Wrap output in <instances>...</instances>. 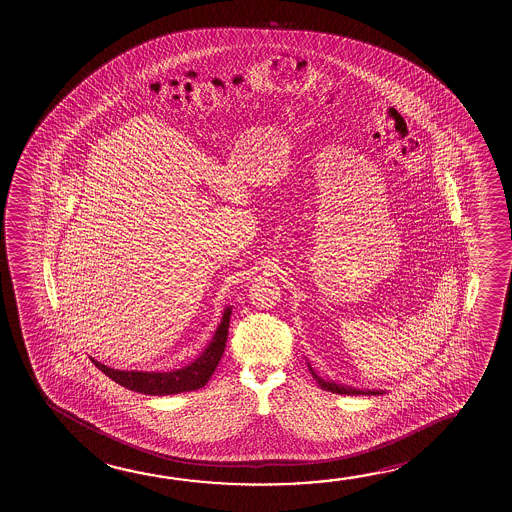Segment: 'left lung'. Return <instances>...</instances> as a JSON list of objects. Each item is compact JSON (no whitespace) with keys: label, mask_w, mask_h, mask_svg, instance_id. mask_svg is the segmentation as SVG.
Masks as SVG:
<instances>
[{"label":"left lung","mask_w":512,"mask_h":512,"mask_svg":"<svg viewBox=\"0 0 512 512\" xmlns=\"http://www.w3.org/2000/svg\"><path fill=\"white\" fill-rule=\"evenodd\" d=\"M310 373H312V377H314V380L318 382L319 387L321 389H325V391H330V393H336V394H382L380 391H361V389H353V387L348 386H339V384H336V382H327V380H323V378L318 377L316 373H314V369L310 368Z\"/></svg>","instance_id":"left-lung-1"}]
</instances>
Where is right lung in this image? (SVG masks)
<instances>
[{
  "label": "right lung",
  "mask_w": 512,
  "mask_h": 512,
  "mask_svg": "<svg viewBox=\"0 0 512 512\" xmlns=\"http://www.w3.org/2000/svg\"><path fill=\"white\" fill-rule=\"evenodd\" d=\"M232 307H227L219 323L214 337L210 339L207 348L196 357L191 364L175 371H119L101 362L93 361L96 368L101 369L107 377L112 378L119 386L126 387L135 393L151 394V396H166V394L187 393L205 386L218 368L219 361L227 346L228 325H230Z\"/></svg>",
  "instance_id": "add662e5"
}]
</instances>
